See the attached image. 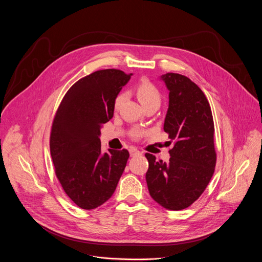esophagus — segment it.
Segmentation results:
<instances>
[{"label": "esophagus", "mask_w": 262, "mask_h": 262, "mask_svg": "<svg viewBox=\"0 0 262 262\" xmlns=\"http://www.w3.org/2000/svg\"><path fill=\"white\" fill-rule=\"evenodd\" d=\"M129 154H130V157H135V156H137V155H140V151L138 150L137 148L130 147V148H129Z\"/></svg>", "instance_id": "34e87169"}]
</instances>
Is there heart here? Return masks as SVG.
Returning a JSON list of instances; mask_svg holds the SVG:
<instances>
[{"mask_svg":"<svg viewBox=\"0 0 262 262\" xmlns=\"http://www.w3.org/2000/svg\"><path fill=\"white\" fill-rule=\"evenodd\" d=\"M137 97L141 104L143 106H147L150 104H158L160 105L161 103V93L159 89L150 82L148 81H143L141 82L136 89ZM124 95L119 94L116 99H115V106L117 107L123 100ZM140 132H135V136H139Z\"/></svg>","mask_w":262,"mask_h":262,"instance_id":"b5f03b06","label":"heart"}]
</instances>
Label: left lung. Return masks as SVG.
<instances>
[{
	"mask_svg": "<svg viewBox=\"0 0 262 262\" xmlns=\"http://www.w3.org/2000/svg\"><path fill=\"white\" fill-rule=\"evenodd\" d=\"M161 80L169 91L164 130L174 146L168 163L145 155L149 164L146 182L156 202L169 210H181L201 196L214 172V125L208 100L194 82L172 72Z\"/></svg>",
	"mask_w": 262,
	"mask_h": 262,
	"instance_id": "8db88e82",
	"label": "left lung"
}]
</instances>
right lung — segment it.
<instances>
[{"label":"right lung","mask_w":262,"mask_h":262,"mask_svg":"<svg viewBox=\"0 0 262 262\" xmlns=\"http://www.w3.org/2000/svg\"><path fill=\"white\" fill-rule=\"evenodd\" d=\"M132 76L118 69L95 71L72 85L58 107L51 156L64 192L83 209H94L112 197L129 158L126 149L102 154L99 137Z\"/></svg>","instance_id":"right-lung-1"}]
</instances>
